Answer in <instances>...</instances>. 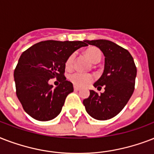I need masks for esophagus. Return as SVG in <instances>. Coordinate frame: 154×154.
<instances>
[{
  "mask_svg": "<svg viewBox=\"0 0 154 154\" xmlns=\"http://www.w3.org/2000/svg\"><path fill=\"white\" fill-rule=\"evenodd\" d=\"M74 90L75 91H79L80 90V88L77 86H74Z\"/></svg>",
  "mask_w": 154,
  "mask_h": 154,
  "instance_id": "obj_1",
  "label": "esophagus"
}]
</instances>
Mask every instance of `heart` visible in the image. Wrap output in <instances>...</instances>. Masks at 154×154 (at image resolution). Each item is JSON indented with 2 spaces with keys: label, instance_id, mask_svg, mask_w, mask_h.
Segmentation results:
<instances>
[{
  "label": "heart",
  "instance_id": "b5f03b06",
  "mask_svg": "<svg viewBox=\"0 0 154 154\" xmlns=\"http://www.w3.org/2000/svg\"><path fill=\"white\" fill-rule=\"evenodd\" d=\"M85 55L89 58L91 62L94 64L100 62L101 59V50L96 47H91L89 48L85 51ZM75 59V53H72L67 58L65 61V68L67 69H71L73 66ZM69 80L75 86L83 87L87 85L90 84L94 82V77L90 73H82V72H72L69 76Z\"/></svg>",
  "mask_w": 154,
  "mask_h": 154
}]
</instances>
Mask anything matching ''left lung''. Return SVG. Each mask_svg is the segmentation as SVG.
Returning a JSON list of instances; mask_svg holds the SVG:
<instances>
[{
	"label": "left lung",
	"mask_w": 154,
	"mask_h": 154,
	"mask_svg": "<svg viewBox=\"0 0 154 154\" xmlns=\"http://www.w3.org/2000/svg\"><path fill=\"white\" fill-rule=\"evenodd\" d=\"M97 46L105 56V68L101 77L94 84L105 92L90 90L83 101L86 112L94 119L105 121L115 117L125 106L134 91L137 68L134 58L127 49L108 40L85 41Z\"/></svg>",
	"instance_id": "obj_1"
}]
</instances>
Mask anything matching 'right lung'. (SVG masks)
<instances>
[{
    "instance_id": "add662e5",
    "label": "right lung",
    "mask_w": 154,
    "mask_h": 154,
    "mask_svg": "<svg viewBox=\"0 0 154 154\" xmlns=\"http://www.w3.org/2000/svg\"><path fill=\"white\" fill-rule=\"evenodd\" d=\"M85 42L45 41L23 52L14 70L16 94L25 112L32 118L46 122L61 111L72 84L65 77V61ZM56 77L60 85L55 89L48 84Z\"/></svg>"
}]
</instances>
